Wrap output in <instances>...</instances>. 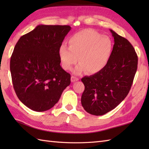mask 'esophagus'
Masks as SVG:
<instances>
[{
  "label": "esophagus",
  "mask_w": 149,
  "mask_h": 149,
  "mask_svg": "<svg viewBox=\"0 0 149 149\" xmlns=\"http://www.w3.org/2000/svg\"><path fill=\"white\" fill-rule=\"evenodd\" d=\"M78 80H79V78L77 77L74 76V75H72V76L71 77V81L73 82V83H74V82L77 81H78Z\"/></svg>",
  "instance_id": "34e87169"
}]
</instances>
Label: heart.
<instances>
[{"label": "heart", "instance_id": "1", "mask_svg": "<svg viewBox=\"0 0 149 149\" xmlns=\"http://www.w3.org/2000/svg\"><path fill=\"white\" fill-rule=\"evenodd\" d=\"M113 43L109 36L92 29H84L68 40V47L63 44L59 49L62 67L69 70L77 62V74L87 71L96 74L106 67L111 56ZM78 59H77V58Z\"/></svg>", "mask_w": 149, "mask_h": 149}]
</instances>
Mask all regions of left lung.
Instances as JSON below:
<instances>
[{
    "mask_svg": "<svg viewBox=\"0 0 149 149\" xmlns=\"http://www.w3.org/2000/svg\"><path fill=\"white\" fill-rule=\"evenodd\" d=\"M114 38L111 56L102 70L81 79V104L86 112L100 116L115 109L127 95L138 67V56L129 41L110 29Z\"/></svg>",
    "mask_w": 149,
    "mask_h": 149,
    "instance_id": "1",
    "label": "left lung"
}]
</instances>
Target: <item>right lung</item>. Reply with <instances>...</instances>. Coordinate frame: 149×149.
Segmentation results:
<instances>
[{
  "label": "right lung",
  "mask_w": 149,
  "mask_h": 149,
  "mask_svg": "<svg viewBox=\"0 0 149 149\" xmlns=\"http://www.w3.org/2000/svg\"><path fill=\"white\" fill-rule=\"evenodd\" d=\"M69 26L40 25L20 37L10 60L13 88L25 106L35 111L49 110L70 84V74L60 63L59 49Z\"/></svg>",
  "instance_id": "1"
}]
</instances>
